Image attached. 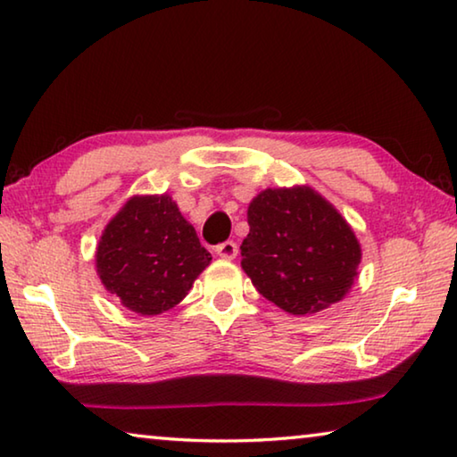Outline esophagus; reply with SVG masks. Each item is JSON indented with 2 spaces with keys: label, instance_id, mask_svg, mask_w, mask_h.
Segmentation results:
<instances>
[{
  "label": "esophagus",
  "instance_id": "34e87169",
  "mask_svg": "<svg viewBox=\"0 0 457 457\" xmlns=\"http://www.w3.org/2000/svg\"><path fill=\"white\" fill-rule=\"evenodd\" d=\"M215 254L223 260H234L237 256V244L234 242H223L215 248Z\"/></svg>",
  "mask_w": 457,
  "mask_h": 457
}]
</instances>
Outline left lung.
I'll use <instances>...</instances> for the list:
<instances>
[{"instance_id": "8db88e82", "label": "left lung", "mask_w": 457, "mask_h": 457, "mask_svg": "<svg viewBox=\"0 0 457 457\" xmlns=\"http://www.w3.org/2000/svg\"><path fill=\"white\" fill-rule=\"evenodd\" d=\"M248 226L242 268L264 299L291 315H311L350 293L358 278L360 242L315 189H264L250 201Z\"/></svg>"}]
</instances>
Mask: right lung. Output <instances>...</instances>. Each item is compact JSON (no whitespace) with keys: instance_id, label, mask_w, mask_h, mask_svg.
I'll list each match as a JSON object with an SVG mask.
<instances>
[{"instance_id":"add662e5","label":"right lung","mask_w":457,"mask_h":457,"mask_svg":"<svg viewBox=\"0 0 457 457\" xmlns=\"http://www.w3.org/2000/svg\"><path fill=\"white\" fill-rule=\"evenodd\" d=\"M212 264L170 195H134L99 237L96 268L107 293L137 315H161L185 299Z\"/></svg>"}]
</instances>
